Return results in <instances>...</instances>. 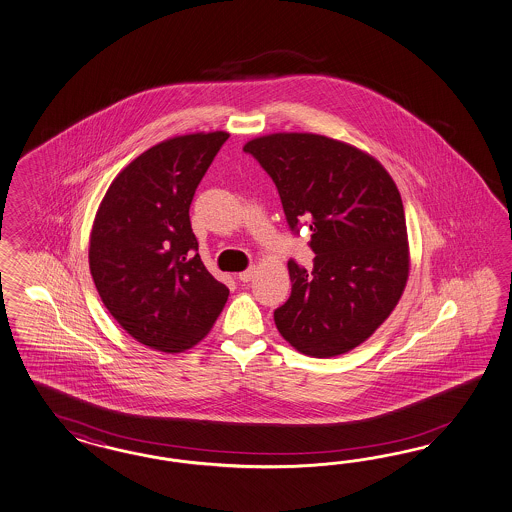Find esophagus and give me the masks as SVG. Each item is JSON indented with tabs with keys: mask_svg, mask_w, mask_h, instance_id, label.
<instances>
[{
	"mask_svg": "<svg viewBox=\"0 0 512 512\" xmlns=\"http://www.w3.org/2000/svg\"><path fill=\"white\" fill-rule=\"evenodd\" d=\"M253 276H255V266H251L248 270L240 272V274H238V279H240V281H244V283H249V281L253 279Z\"/></svg>",
	"mask_w": 512,
	"mask_h": 512,
	"instance_id": "34e87169",
	"label": "esophagus"
}]
</instances>
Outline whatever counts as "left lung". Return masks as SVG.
<instances>
[{
  "label": "left lung",
  "mask_w": 512,
  "mask_h": 512,
  "mask_svg": "<svg viewBox=\"0 0 512 512\" xmlns=\"http://www.w3.org/2000/svg\"><path fill=\"white\" fill-rule=\"evenodd\" d=\"M278 187L293 233H310L313 268L289 261L291 296L274 311L279 334L308 357L343 355L396 308L409 274L400 191L372 155L313 133L249 140Z\"/></svg>",
  "instance_id": "8db88e82"
}]
</instances>
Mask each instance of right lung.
Returning <instances> with one entry per match:
<instances>
[{"label": "right lung", "mask_w": 512, "mask_h": 512, "mask_svg": "<svg viewBox=\"0 0 512 512\" xmlns=\"http://www.w3.org/2000/svg\"><path fill=\"white\" fill-rule=\"evenodd\" d=\"M229 133L165 140L110 184L90 234V270L105 308L129 336L182 353L210 332L229 289L202 264L189 206Z\"/></svg>", "instance_id": "obj_1"}]
</instances>
